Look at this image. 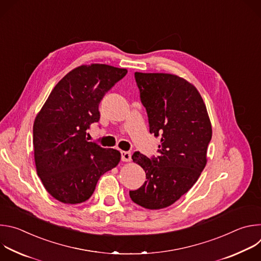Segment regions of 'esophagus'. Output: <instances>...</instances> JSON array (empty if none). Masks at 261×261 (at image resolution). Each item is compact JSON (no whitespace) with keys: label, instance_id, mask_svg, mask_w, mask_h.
Here are the masks:
<instances>
[{"label":"esophagus","instance_id":"obj_1","mask_svg":"<svg viewBox=\"0 0 261 261\" xmlns=\"http://www.w3.org/2000/svg\"><path fill=\"white\" fill-rule=\"evenodd\" d=\"M121 159L123 162H129L131 160V153L127 151H121Z\"/></svg>","mask_w":261,"mask_h":261}]
</instances>
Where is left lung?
Here are the masks:
<instances>
[{"instance_id": "1", "label": "left lung", "mask_w": 261, "mask_h": 261, "mask_svg": "<svg viewBox=\"0 0 261 261\" xmlns=\"http://www.w3.org/2000/svg\"><path fill=\"white\" fill-rule=\"evenodd\" d=\"M134 75L150 132L161 135V144L157 158L133 154L146 180L129 194L142 207L160 210L178 200L197 181L206 164L212 125L199 92L189 82L168 73Z\"/></svg>"}]
</instances>
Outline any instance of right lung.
<instances>
[{
	"label": "right lung",
	"instance_id": "add662e5",
	"mask_svg": "<svg viewBox=\"0 0 261 261\" xmlns=\"http://www.w3.org/2000/svg\"><path fill=\"white\" fill-rule=\"evenodd\" d=\"M127 74L105 64L82 65L56 85L33 126L37 174L57 200H88L102 174L116 167L121 153L88 141L87 130L100 119L99 103Z\"/></svg>",
	"mask_w": 261,
	"mask_h": 261
}]
</instances>
